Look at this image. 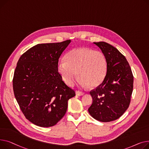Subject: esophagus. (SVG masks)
<instances>
[{
	"label": "esophagus",
	"mask_w": 149,
	"mask_h": 149,
	"mask_svg": "<svg viewBox=\"0 0 149 149\" xmlns=\"http://www.w3.org/2000/svg\"><path fill=\"white\" fill-rule=\"evenodd\" d=\"M76 94L77 95H82L84 94V92H82L79 90H76Z\"/></svg>",
	"instance_id": "esophagus-1"
}]
</instances>
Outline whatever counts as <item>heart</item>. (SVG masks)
<instances>
[{"mask_svg":"<svg viewBox=\"0 0 149 149\" xmlns=\"http://www.w3.org/2000/svg\"><path fill=\"white\" fill-rule=\"evenodd\" d=\"M58 64V71L64 82L72 86L76 75L77 84L85 87L100 85L107 74V61L102 52L86 47L75 48L67 52Z\"/></svg>","mask_w":149,"mask_h":149,"instance_id":"obj_1","label":"heart"}]
</instances>
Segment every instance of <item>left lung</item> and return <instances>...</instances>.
<instances>
[{
  "mask_svg": "<svg viewBox=\"0 0 149 149\" xmlns=\"http://www.w3.org/2000/svg\"><path fill=\"white\" fill-rule=\"evenodd\" d=\"M107 61V74L103 82L90 93L93 103L88 108L95 120L109 122L119 118L128 108L134 87V76L125 56L105 42H94Z\"/></svg>",
  "mask_w": 149,
  "mask_h": 149,
  "instance_id": "obj_1",
  "label": "left lung"
}]
</instances>
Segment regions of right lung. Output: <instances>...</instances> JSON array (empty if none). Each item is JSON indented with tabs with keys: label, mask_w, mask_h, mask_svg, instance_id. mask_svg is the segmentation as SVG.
I'll return each mask as SVG.
<instances>
[{
	"label": "right lung",
	"mask_w": 149,
	"mask_h": 149,
	"mask_svg": "<svg viewBox=\"0 0 149 149\" xmlns=\"http://www.w3.org/2000/svg\"><path fill=\"white\" fill-rule=\"evenodd\" d=\"M71 42L38 44L20 56L13 79L16 100L26 118L40 127L55 125L75 91L62 80L59 58Z\"/></svg>",
	"instance_id": "obj_1"
}]
</instances>
